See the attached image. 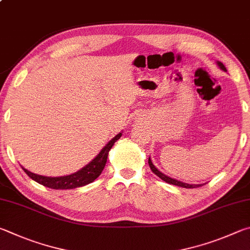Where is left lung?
Masks as SVG:
<instances>
[{
	"label": "left lung",
	"mask_w": 250,
	"mask_h": 250,
	"mask_svg": "<svg viewBox=\"0 0 250 250\" xmlns=\"http://www.w3.org/2000/svg\"><path fill=\"white\" fill-rule=\"evenodd\" d=\"M216 63H217L218 67H220V69L223 70V71H225V72L227 71L226 68H225V65L223 64L221 61H216ZM148 164H149V167L151 169V171L154 172L156 176H158L161 179V180H164L165 182H167V183H170V185L178 186V187H181V188H186V189H193V188H199L201 186H203V185H189V183L179 181V180H177V179H173V178H170L168 176H166L165 173L159 171V170L155 167V165L152 164L150 157H149V159H148Z\"/></svg>",
	"instance_id": "left-lung-1"
}]
</instances>
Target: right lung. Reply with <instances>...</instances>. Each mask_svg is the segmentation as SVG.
Listing matches in <instances>:
<instances>
[{"label": "right lung", "instance_id": "add662e5", "mask_svg": "<svg viewBox=\"0 0 250 250\" xmlns=\"http://www.w3.org/2000/svg\"><path fill=\"white\" fill-rule=\"evenodd\" d=\"M123 133L117 134L115 137H113L106 145L103 147V149L99 152V155L95 158L90 161L89 164L85 165L82 169L78 170L77 172L68 174V176L62 177H46L41 176V174H36L28 171L27 169L21 167L26 174L33 179L34 181L38 182L39 185H42L43 187L50 188V189L55 190H68V189H76V188L84 187L89 183L93 182L96 178H98L101 173H102L103 169L106 164L108 151L111 150L115 142L121 138Z\"/></svg>", "mask_w": 250, "mask_h": 250}]
</instances>
